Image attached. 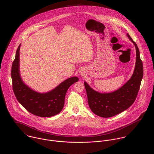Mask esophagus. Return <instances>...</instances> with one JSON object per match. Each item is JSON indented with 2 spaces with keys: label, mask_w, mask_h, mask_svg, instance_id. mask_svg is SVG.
Here are the masks:
<instances>
[{
  "label": "esophagus",
  "mask_w": 154,
  "mask_h": 154,
  "mask_svg": "<svg viewBox=\"0 0 154 154\" xmlns=\"http://www.w3.org/2000/svg\"><path fill=\"white\" fill-rule=\"evenodd\" d=\"M79 73L81 75H84L85 74V71L84 69H81L80 71H79Z\"/></svg>",
  "instance_id": "esophagus-1"
}]
</instances>
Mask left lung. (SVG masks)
I'll use <instances>...</instances> for the list:
<instances>
[{"label":"left lung","instance_id":"8db88e82","mask_svg":"<svg viewBox=\"0 0 154 154\" xmlns=\"http://www.w3.org/2000/svg\"><path fill=\"white\" fill-rule=\"evenodd\" d=\"M127 35L136 48L135 68L131 78L117 91L110 93L98 92L84 82L88 96V104L93 112L101 117L109 118L128 109L134 102L143 78V63L136 43L130 35Z\"/></svg>","mask_w":154,"mask_h":154}]
</instances>
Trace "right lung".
Returning <instances> with one entry per match:
<instances>
[{
  "instance_id": "obj_1",
  "label": "right lung",
  "mask_w": 154,
  "mask_h": 154,
  "mask_svg": "<svg viewBox=\"0 0 154 154\" xmlns=\"http://www.w3.org/2000/svg\"><path fill=\"white\" fill-rule=\"evenodd\" d=\"M18 46L12 63L11 78L14 94L18 101L29 112L41 117H50L59 114L62 109L66 93L68 88L79 81L72 77L62 82L53 90L38 93L31 89L23 81L20 72V50Z\"/></svg>"
}]
</instances>
